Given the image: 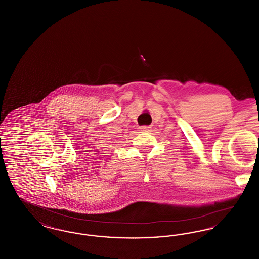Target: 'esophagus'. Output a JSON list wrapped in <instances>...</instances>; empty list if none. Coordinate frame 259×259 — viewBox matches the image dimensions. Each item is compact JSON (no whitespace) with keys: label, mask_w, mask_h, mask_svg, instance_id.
<instances>
[{"label":"esophagus","mask_w":259,"mask_h":259,"mask_svg":"<svg viewBox=\"0 0 259 259\" xmlns=\"http://www.w3.org/2000/svg\"><path fill=\"white\" fill-rule=\"evenodd\" d=\"M139 129H140V131H149L150 127H148V126H142Z\"/></svg>","instance_id":"esophagus-1"}]
</instances>
